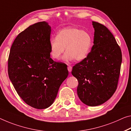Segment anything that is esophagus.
<instances>
[{
    "label": "esophagus",
    "mask_w": 131,
    "mask_h": 131,
    "mask_svg": "<svg viewBox=\"0 0 131 131\" xmlns=\"http://www.w3.org/2000/svg\"><path fill=\"white\" fill-rule=\"evenodd\" d=\"M67 69H68V71H69L70 72H71V71H72V67H71V66H68Z\"/></svg>",
    "instance_id": "34e87169"
}]
</instances>
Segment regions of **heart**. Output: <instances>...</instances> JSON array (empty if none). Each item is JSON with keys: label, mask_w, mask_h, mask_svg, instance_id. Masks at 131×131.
Segmentation results:
<instances>
[{"label": "heart", "mask_w": 131, "mask_h": 131, "mask_svg": "<svg viewBox=\"0 0 131 131\" xmlns=\"http://www.w3.org/2000/svg\"><path fill=\"white\" fill-rule=\"evenodd\" d=\"M50 54L58 60L65 50L63 57L64 61L75 59L81 61L88 56L92 46V37L89 32L75 27H68L58 32L56 37L49 42Z\"/></svg>", "instance_id": "1"}]
</instances>
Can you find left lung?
I'll return each instance as SVG.
<instances>
[{
    "label": "left lung",
    "instance_id": "obj_1",
    "mask_svg": "<svg viewBox=\"0 0 131 131\" xmlns=\"http://www.w3.org/2000/svg\"><path fill=\"white\" fill-rule=\"evenodd\" d=\"M94 45L86 59L75 64L72 75L78 81L77 95L86 105L104 104L117 87L122 53L116 40L105 26L92 21Z\"/></svg>",
    "mask_w": 131,
    "mask_h": 131
}]
</instances>
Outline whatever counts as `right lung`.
<instances>
[{
  "instance_id": "right-lung-1",
  "label": "right lung",
  "mask_w": 131,
  "mask_h": 131,
  "mask_svg": "<svg viewBox=\"0 0 131 131\" xmlns=\"http://www.w3.org/2000/svg\"><path fill=\"white\" fill-rule=\"evenodd\" d=\"M51 26L46 21L30 26L12 44L8 74L18 95L27 105L45 109L53 103L67 67L50 58Z\"/></svg>"
}]
</instances>
